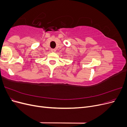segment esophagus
Segmentation results:
<instances>
[{
	"label": "esophagus",
	"mask_w": 127,
	"mask_h": 127,
	"mask_svg": "<svg viewBox=\"0 0 127 127\" xmlns=\"http://www.w3.org/2000/svg\"><path fill=\"white\" fill-rule=\"evenodd\" d=\"M51 51H52V52H56V49H51Z\"/></svg>",
	"instance_id": "obj_1"
}]
</instances>
